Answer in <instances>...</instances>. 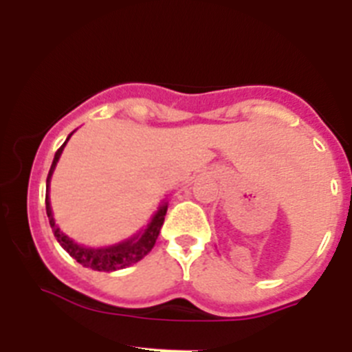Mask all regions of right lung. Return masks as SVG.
I'll list each match as a JSON object with an SVG mask.
<instances>
[{
	"instance_id": "1",
	"label": "right lung",
	"mask_w": 352,
	"mask_h": 352,
	"mask_svg": "<svg viewBox=\"0 0 352 352\" xmlns=\"http://www.w3.org/2000/svg\"><path fill=\"white\" fill-rule=\"evenodd\" d=\"M67 140H65V142L60 146V149L55 153L54 163H52L50 172H48V177H47V191L50 189L52 173H54L55 166H57V161L58 157H60ZM45 205H47V215H48V221H50L52 231H54L55 238H57V241L60 243L62 248H64L72 258H76V262H80L81 265H85V267H90L94 269V271H106V272L124 269L128 267V265H133L139 261H142V258L153 250L154 243H156L157 239V234H160L161 226H163V222H165L166 210H168V203L163 201V205L157 208V212L154 213L153 219H151V222L147 224V228L144 229V231L137 232L135 236H131V238L124 239V241L121 243H116V245L102 246V248H90V246H81L78 245V243H74L71 238H67V236H65L57 226H55V219H54V213H52L50 198H48V195L47 198H45Z\"/></svg>"
}]
</instances>
